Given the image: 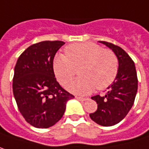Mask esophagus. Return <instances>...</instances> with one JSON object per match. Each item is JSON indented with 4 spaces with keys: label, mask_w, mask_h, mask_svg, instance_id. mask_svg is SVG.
<instances>
[{
    "label": "esophagus",
    "mask_w": 149,
    "mask_h": 149,
    "mask_svg": "<svg viewBox=\"0 0 149 149\" xmlns=\"http://www.w3.org/2000/svg\"><path fill=\"white\" fill-rule=\"evenodd\" d=\"M76 98H77V100H79V101H86V100H88V99L87 97H81V96H76Z\"/></svg>",
    "instance_id": "esophagus-1"
}]
</instances>
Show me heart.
<instances>
[{
	"label": "heart",
	"instance_id": "1",
	"mask_svg": "<svg viewBox=\"0 0 149 149\" xmlns=\"http://www.w3.org/2000/svg\"><path fill=\"white\" fill-rule=\"evenodd\" d=\"M54 72L62 86H66L79 70L81 77L67 88L77 94H88L95 87L104 89L115 80L118 60L110 49L93 42L72 44L65 47V56L59 54L54 60Z\"/></svg>",
	"mask_w": 149,
	"mask_h": 149
}]
</instances>
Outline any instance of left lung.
Masks as SVG:
<instances>
[{
	"label": "left lung",
	"mask_w": 149,
	"mask_h": 149,
	"mask_svg": "<svg viewBox=\"0 0 149 149\" xmlns=\"http://www.w3.org/2000/svg\"><path fill=\"white\" fill-rule=\"evenodd\" d=\"M110 47L118 60V71L106 95L91 97L98 104L97 110L90 113L93 121L102 126H113L119 123L131 109L137 92V75L134 61L120 47L111 42L99 41Z\"/></svg>",
	"instance_id": "1"
}]
</instances>
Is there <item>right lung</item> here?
I'll list each match as a JSON object with an SVG mask.
<instances>
[{
	"instance_id": "obj_1",
	"label": "right lung",
	"mask_w": 149,
	"mask_h": 149,
	"mask_svg": "<svg viewBox=\"0 0 149 149\" xmlns=\"http://www.w3.org/2000/svg\"><path fill=\"white\" fill-rule=\"evenodd\" d=\"M62 41H44L27 47L19 57L13 81L18 108L27 123L36 128L55 125L74 95L56 81L53 62Z\"/></svg>"
}]
</instances>
